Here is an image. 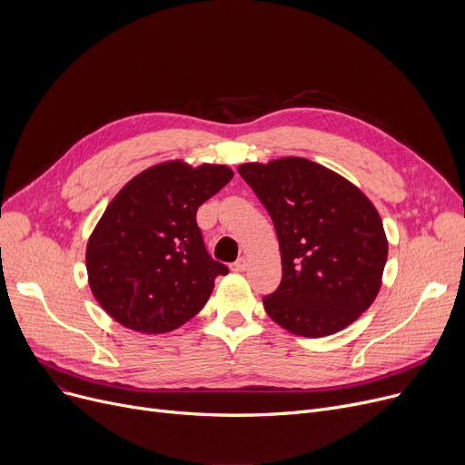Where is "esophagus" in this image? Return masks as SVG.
Listing matches in <instances>:
<instances>
[{
	"label": "esophagus",
	"instance_id": "esophagus-1",
	"mask_svg": "<svg viewBox=\"0 0 465 465\" xmlns=\"http://www.w3.org/2000/svg\"><path fill=\"white\" fill-rule=\"evenodd\" d=\"M247 265H249L247 258L241 256V258H237V260L232 263V270H233V272H245Z\"/></svg>",
	"mask_w": 465,
	"mask_h": 465
}]
</instances>
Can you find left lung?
Wrapping results in <instances>:
<instances>
[{"instance_id": "8db88e82", "label": "left lung", "mask_w": 465, "mask_h": 465, "mask_svg": "<svg viewBox=\"0 0 465 465\" xmlns=\"http://www.w3.org/2000/svg\"><path fill=\"white\" fill-rule=\"evenodd\" d=\"M237 171L279 237L282 279L263 298L265 312L303 337L352 324L377 298L388 256L373 203L347 179L305 158L242 163Z\"/></svg>"}]
</instances>
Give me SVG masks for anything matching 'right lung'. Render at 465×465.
Returning <instances> with one entry per match:
<instances>
[{
  "label": "right lung",
  "mask_w": 465,
  "mask_h": 465,
  "mask_svg": "<svg viewBox=\"0 0 465 465\" xmlns=\"http://www.w3.org/2000/svg\"><path fill=\"white\" fill-rule=\"evenodd\" d=\"M233 177L226 165H154L105 209L86 247L92 294L116 322L143 333L183 326L228 265L207 252L195 213Z\"/></svg>",
  "instance_id": "obj_1"
}]
</instances>
